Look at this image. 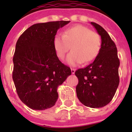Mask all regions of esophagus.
I'll use <instances>...</instances> for the list:
<instances>
[{
  "label": "esophagus",
  "instance_id": "34e87169",
  "mask_svg": "<svg viewBox=\"0 0 132 132\" xmlns=\"http://www.w3.org/2000/svg\"><path fill=\"white\" fill-rule=\"evenodd\" d=\"M71 72H72V74H75V68H71Z\"/></svg>",
  "mask_w": 132,
  "mask_h": 132
}]
</instances>
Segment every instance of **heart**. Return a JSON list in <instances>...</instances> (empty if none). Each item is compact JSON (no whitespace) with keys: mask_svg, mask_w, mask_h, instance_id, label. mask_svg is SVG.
<instances>
[{"mask_svg":"<svg viewBox=\"0 0 132 132\" xmlns=\"http://www.w3.org/2000/svg\"><path fill=\"white\" fill-rule=\"evenodd\" d=\"M53 44L56 55L61 60L64 59L71 46L72 51L68 54L66 62L75 66L81 62H91L98 55L101 39L97 33L79 24L65 30L64 35L56 34Z\"/></svg>","mask_w":132,"mask_h":132,"instance_id":"heart-1","label":"heart"}]
</instances>
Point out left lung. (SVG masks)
<instances>
[{"mask_svg":"<svg viewBox=\"0 0 132 132\" xmlns=\"http://www.w3.org/2000/svg\"><path fill=\"white\" fill-rule=\"evenodd\" d=\"M101 38V47L94 62L75 71L79 83L77 98L87 107L98 108L110 102L119 84L120 61L117 48L108 32L98 24L91 22Z\"/></svg>","mask_w":132,"mask_h":132,"instance_id":"left-lung-1","label":"left lung"}]
</instances>
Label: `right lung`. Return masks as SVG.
Returning a JSON list of instances; mask_svg holds the SVG:
<instances>
[{"label":"right lung","mask_w":132,"mask_h":132,"mask_svg":"<svg viewBox=\"0 0 132 132\" xmlns=\"http://www.w3.org/2000/svg\"><path fill=\"white\" fill-rule=\"evenodd\" d=\"M70 21L35 24L18 38L13 57L12 77L20 100L29 108L44 110L55 104L57 87L71 75L53 48L60 28Z\"/></svg>","instance_id":"1"}]
</instances>
